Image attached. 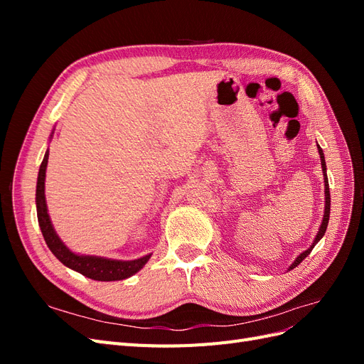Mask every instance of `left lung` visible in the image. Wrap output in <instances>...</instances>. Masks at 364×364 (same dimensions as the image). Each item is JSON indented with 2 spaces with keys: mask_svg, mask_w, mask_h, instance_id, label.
I'll return each mask as SVG.
<instances>
[{
  "mask_svg": "<svg viewBox=\"0 0 364 364\" xmlns=\"http://www.w3.org/2000/svg\"><path fill=\"white\" fill-rule=\"evenodd\" d=\"M317 150H318V155H321V164H322V173H323V182H325V209H323V218H322V225H321V228H318V230H317V235H316V238L313 240V243H311V246L308 247L306 250H304L299 257H297L291 264H290V267H289V270H293L294 267H297L299 266V264L310 255L311 253V250H313V247L318 243V241H321L322 238H323V235H325V232H326V226H328V222H329V209H331V196H329V185H328V178H326V162H325V155H323V150L321 149V146L317 144Z\"/></svg>",
  "mask_w": 364,
  "mask_h": 364,
  "instance_id": "obj_1",
  "label": "left lung"
}]
</instances>
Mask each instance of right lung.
Listing matches in <instances>:
<instances>
[{
    "label": "right lung",
    "mask_w": 364,
    "mask_h": 364,
    "mask_svg": "<svg viewBox=\"0 0 364 364\" xmlns=\"http://www.w3.org/2000/svg\"><path fill=\"white\" fill-rule=\"evenodd\" d=\"M54 130L51 132L50 139L53 138ZM50 150L47 149L46 155H43L42 164L38 173V183H36V211H38V222L43 240L63 266L68 269L82 273L83 277L91 278L94 281H121L134 277L142 267L146 266L150 259L151 253L144 255L136 259L123 261V259H112L105 257H95V255H80V253L73 252L67 245L63 243L60 237L58 235L54 226L51 223V218L48 214L47 200H46V171L48 164Z\"/></svg>",
    "instance_id": "obj_1"
}]
</instances>
